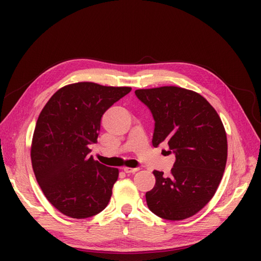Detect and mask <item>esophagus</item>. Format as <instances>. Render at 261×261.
I'll use <instances>...</instances> for the list:
<instances>
[{"label":"esophagus","mask_w":261,"mask_h":261,"mask_svg":"<svg viewBox=\"0 0 261 261\" xmlns=\"http://www.w3.org/2000/svg\"><path fill=\"white\" fill-rule=\"evenodd\" d=\"M139 168H130V167H125L124 168V171L126 174H132V173H136V171H138Z\"/></svg>","instance_id":"obj_1"}]
</instances>
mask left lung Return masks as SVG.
Listing matches in <instances>:
<instances>
[{"label": "left lung", "instance_id": "8db88e82", "mask_svg": "<svg viewBox=\"0 0 261 261\" xmlns=\"http://www.w3.org/2000/svg\"><path fill=\"white\" fill-rule=\"evenodd\" d=\"M151 110L152 144L167 143L176 156L171 175L154 170L146 192L148 208L162 219H188L204 208L218 190L227 163V135L216 110L197 92L177 86L137 90Z\"/></svg>", "mask_w": 261, "mask_h": 261}]
</instances>
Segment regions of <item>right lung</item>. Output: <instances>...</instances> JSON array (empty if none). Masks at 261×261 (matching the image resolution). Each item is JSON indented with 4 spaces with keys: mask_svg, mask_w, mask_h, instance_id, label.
<instances>
[{
    "mask_svg": "<svg viewBox=\"0 0 261 261\" xmlns=\"http://www.w3.org/2000/svg\"><path fill=\"white\" fill-rule=\"evenodd\" d=\"M131 87L82 82L60 88L48 100L35 125L31 160L48 201L72 219L96 215L108 205L117 168L90 156L101 117Z\"/></svg>",
    "mask_w": 261,
    "mask_h": 261,
    "instance_id": "right-lung-1",
    "label": "right lung"
}]
</instances>
